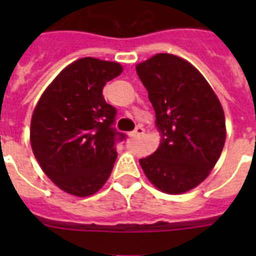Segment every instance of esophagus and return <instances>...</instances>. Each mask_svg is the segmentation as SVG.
I'll list each match as a JSON object with an SVG mask.
<instances>
[{
  "label": "esophagus",
  "mask_w": 256,
  "mask_h": 256,
  "mask_svg": "<svg viewBox=\"0 0 256 256\" xmlns=\"http://www.w3.org/2000/svg\"><path fill=\"white\" fill-rule=\"evenodd\" d=\"M144 132V126H136V128H134V130H132V136H142Z\"/></svg>",
  "instance_id": "obj_1"
}]
</instances>
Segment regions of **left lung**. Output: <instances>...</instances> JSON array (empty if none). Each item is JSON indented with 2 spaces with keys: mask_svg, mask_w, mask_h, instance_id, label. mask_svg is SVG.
Segmentation results:
<instances>
[{
  "mask_svg": "<svg viewBox=\"0 0 256 256\" xmlns=\"http://www.w3.org/2000/svg\"><path fill=\"white\" fill-rule=\"evenodd\" d=\"M156 110L162 142L140 160L148 180L168 194H182L203 182L226 140L218 96L194 66L172 54H156L136 66Z\"/></svg>",
  "mask_w": 256,
  "mask_h": 256,
  "instance_id": "obj_1",
  "label": "left lung"
}]
</instances>
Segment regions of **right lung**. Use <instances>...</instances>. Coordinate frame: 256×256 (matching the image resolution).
I'll list each match as a JSON object with an SVG mask.
<instances>
[{"label":"right lung","mask_w":256,"mask_h":256,"mask_svg":"<svg viewBox=\"0 0 256 256\" xmlns=\"http://www.w3.org/2000/svg\"><path fill=\"white\" fill-rule=\"evenodd\" d=\"M116 62L86 57L62 70L34 108L30 142L45 174L69 194L88 196L110 176L116 144V108L102 96L106 82L118 77Z\"/></svg>","instance_id":"add662e5"}]
</instances>
